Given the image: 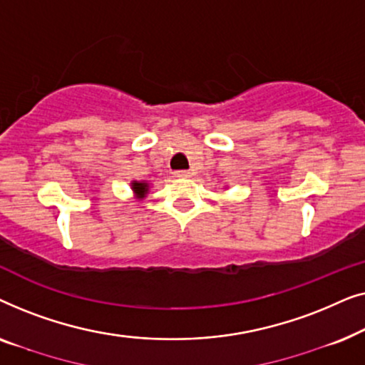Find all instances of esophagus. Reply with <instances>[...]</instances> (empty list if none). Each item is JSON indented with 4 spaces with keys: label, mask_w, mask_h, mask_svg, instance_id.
<instances>
[{
    "label": "esophagus",
    "mask_w": 365,
    "mask_h": 365,
    "mask_svg": "<svg viewBox=\"0 0 365 365\" xmlns=\"http://www.w3.org/2000/svg\"><path fill=\"white\" fill-rule=\"evenodd\" d=\"M174 176H176V178H189V176H191V171H184V169H182V171L174 173Z\"/></svg>",
    "instance_id": "34e87169"
}]
</instances>
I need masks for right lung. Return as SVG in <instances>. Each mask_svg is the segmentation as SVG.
I'll return each mask as SVG.
<instances>
[{"label":"right lung","mask_w":365,"mask_h":365,"mask_svg":"<svg viewBox=\"0 0 365 365\" xmlns=\"http://www.w3.org/2000/svg\"><path fill=\"white\" fill-rule=\"evenodd\" d=\"M133 189L139 197H143L144 194L148 192V184L146 182H133Z\"/></svg>","instance_id":"right-lung-1"}]
</instances>
